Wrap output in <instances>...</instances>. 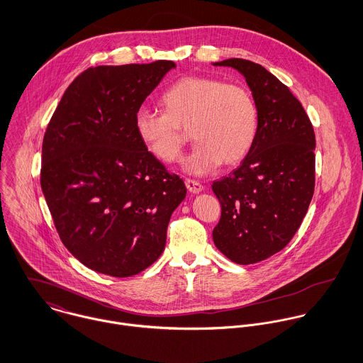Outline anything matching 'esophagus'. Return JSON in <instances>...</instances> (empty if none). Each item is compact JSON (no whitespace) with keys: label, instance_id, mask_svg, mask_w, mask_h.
Returning <instances> with one entry per match:
<instances>
[{"label":"esophagus","instance_id":"obj_1","mask_svg":"<svg viewBox=\"0 0 363 363\" xmlns=\"http://www.w3.org/2000/svg\"><path fill=\"white\" fill-rule=\"evenodd\" d=\"M185 185H186L188 191L192 192V194H199V192L203 191V185L201 182L195 181V179H191V178L185 179Z\"/></svg>","mask_w":363,"mask_h":363}]
</instances>
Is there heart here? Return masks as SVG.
I'll use <instances>...</instances> for the list:
<instances>
[{
	"instance_id": "obj_1",
	"label": "heart",
	"mask_w": 363,
	"mask_h": 363,
	"mask_svg": "<svg viewBox=\"0 0 363 363\" xmlns=\"http://www.w3.org/2000/svg\"><path fill=\"white\" fill-rule=\"evenodd\" d=\"M164 112L140 106L135 129L145 148L162 162H174L188 140L198 142L182 160L185 171L208 174L240 162L254 143L258 111L241 85L205 75H186L161 96Z\"/></svg>"
}]
</instances>
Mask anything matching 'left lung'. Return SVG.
<instances>
[{"label": "left lung", "instance_id": "1", "mask_svg": "<svg viewBox=\"0 0 363 363\" xmlns=\"http://www.w3.org/2000/svg\"><path fill=\"white\" fill-rule=\"evenodd\" d=\"M215 66L245 77L258 111L248 154L212 185L221 206L215 245L233 262L248 265L284 250L306 216L314 194L315 136L298 99L267 69L244 59Z\"/></svg>", "mask_w": 363, "mask_h": 363}]
</instances>
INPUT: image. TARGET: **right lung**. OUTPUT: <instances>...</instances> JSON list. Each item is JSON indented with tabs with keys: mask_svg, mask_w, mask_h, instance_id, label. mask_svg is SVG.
<instances>
[{
	"mask_svg": "<svg viewBox=\"0 0 363 363\" xmlns=\"http://www.w3.org/2000/svg\"><path fill=\"white\" fill-rule=\"evenodd\" d=\"M174 62L98 66L66 89L43 138L40 186L56 230L92 271L126 278L162 254L184 181L145 148L135 113Z\"/></svg>",
	"mask_w": 363,
	"mask_h": 363,
	"instance_id": "right-lung-1",
	"label": "right lung"
}]
</instances>
